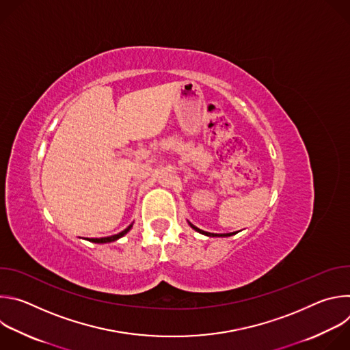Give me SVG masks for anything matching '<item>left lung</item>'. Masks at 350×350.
<instances>
[{
  "label": "left lung",
  "instance_id": "obj_1",
  "mask_svg": "<svg viewBox=\"0 0 350 350\" xmlns=\"http://www.w3.org/2000/svg\"><path fill=\"white\" fill-rule=\"evenodd\" d=\"M191 227H192L195 231L201 232V234H205V235H208V237H230V235H232V234H234V232H228V234H213V232H206V231L199 230L198 227H195V226H192V224H191Z\"/></svg>",
  "mask_w": 350,
  "mask_h": 350
}]
</instances>
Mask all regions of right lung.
Listing matches in <instances>:
<instances>
[{
  "label": "right lung",
  "mask_w": 350,
  "mask_h": 350,
  "mask_svg": "<svg viewBox=\"0 0 350 350\" xmlns=\"http://www.w3.org/2000/svg\"><path fill=\"white\" fill-rule=\"evenodd\" d=\"M133 227V224H130L126 230H123L122 232H119V234H115V235H111V237H104V238H91V239H88V241H91V242H95V243H105V242H112V241H116V239H119L120 237H123L124 234H127L129 231H130V228Z\"/></svg>",
  "instance_id": "obj_1"
}]
</instances>
